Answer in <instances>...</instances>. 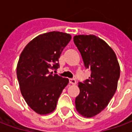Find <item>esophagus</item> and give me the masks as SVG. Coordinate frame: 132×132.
<instances>
[{
    "label": "esophagus",
    "instance_id": "34e87169",
    "mask_svg": "<svg viewBox=\"0 0 132 132\" xmlns=\"http://www.w3.org/2000/svg\"><path fill=\"white\" fill-rule=\"evenodd\" d=\"M69 83L72 84V85H76V80H75V79H69Z\"/></svg>",
    "mask_w": 132,
    "mask_h": 132
}]
</instances>
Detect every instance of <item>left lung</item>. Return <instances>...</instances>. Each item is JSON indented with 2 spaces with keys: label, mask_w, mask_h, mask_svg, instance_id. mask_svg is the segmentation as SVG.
<instances>
[{
  "label": "left lung",
  "mask_w": 132,
  "mask_h": 132,
  "mask_svg": "<svg viewBox=\"0 0 132 132\" xmlns=\"http://www.w3.org/2000/svg\"><path fill=\"white\" fill-rule=\"evenodd\" d=\"M73 42L85 67L91 71L89 79L78 83L80 93L75 100L76 108L82 116L93 117L108 106L115 93L120 67L112 49L97 36L76 35Z\"/></svg>",
  "instance_id": "obj_1"
}]
</instances>
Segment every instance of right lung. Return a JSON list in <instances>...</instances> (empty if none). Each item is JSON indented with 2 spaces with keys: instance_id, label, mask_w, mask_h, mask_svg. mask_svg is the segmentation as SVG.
Listing matches in <instances>:
<instances>
[{
  "instance_id": "obj_1",
  "label": "right lung",
  "mask_w": 132,
  "mask_h": 132,
  "mask_svg": "<svg viewBox=\"0 0 132 132\" xmlns=\"http://www.w3.org/2000/svg\"><path fill=\"white\" fill-rule=\"evenodd\" d=\"M71 39L69 34L50 32L38 35L25 46L17 65L22 95L28 106L41 115L52 112L69 79L54 74L59 59Z\"/></svg>"
}]
</instances>
